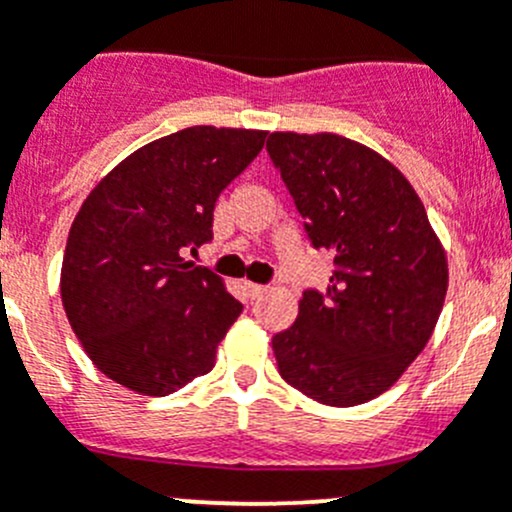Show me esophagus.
<instances>
[{
  "instance_id": "1",
  "label": "esophagus",
  "mask_w": 512,
  "mask_h": 512,
  "mask_svg": "<svg viewBox=\"0 0 512 512\" xmlns=\"http://www.w3.org/2000/svg\"><path fill=\"white\" fill-rule=\"evenodd\" d=\"M245 289H247V294H250L252 299H257V297H262V294L267 292V287L265 285H255V282H247L245 285Z\"/></svg>"
}]
</instances>
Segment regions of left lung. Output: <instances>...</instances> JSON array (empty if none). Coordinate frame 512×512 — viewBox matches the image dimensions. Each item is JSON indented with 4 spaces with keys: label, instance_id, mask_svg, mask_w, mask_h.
<instances>
[{
    "label": "left lung",
    "instance_id": "obj_1",
    "mask_svg": "<svg viewBox=\"0 0 512 512\" xmlns=\"http://www.w3.org/2000/svg\"><path fill=\"white\" fill-rule=\"evenodd\" d=\"M267 153L314 250L334 252L324 292L272 337L280 376L309 399L356 406L384 394L438 322L448 265L409 180L334 133H270Z\"/></svg>",
    "mask_w": 512,
    "mask_h": 512
}]
</instances>
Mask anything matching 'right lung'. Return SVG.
<instances>
[{"label":"right lung","instance_id":"obj_1","mask_svg":"<svg viewBox=\"0 0 512 512\" xmlns=\"http://www.w3.org/2000/svg\"><path fill=\"white\" fill-rule=\"evenodd\" d=\"M265 131L193 126L138 148L81 205L61 299L91 361L116 384L168 396L215 366L242 304L185 260L213 240L220 193L257 158Z\"/></svg>","mask_w":512,"mask_h":512}]
</instances>
